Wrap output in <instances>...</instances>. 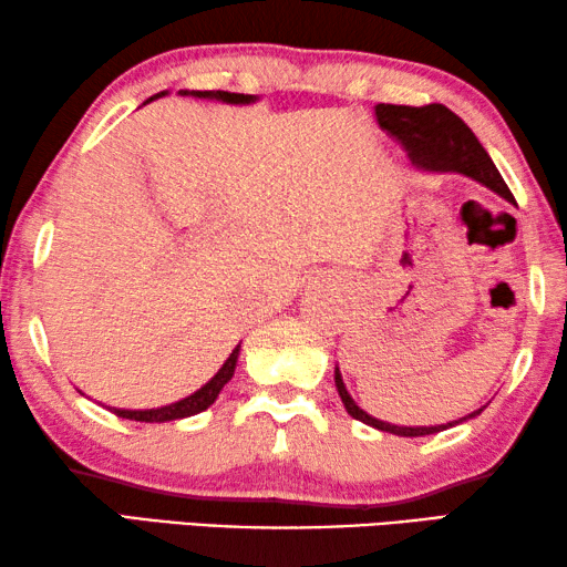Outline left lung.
Returning <instances> with one entry per match:
<instances>
[{
  "mask_svg": "<svg viewBox=\"0 0 567 567\" xmlns=\"http://www.w3.org/2000/svg\"><path fill=\"white\" fill-rule=\"evenodd\" d=\"M377 123L389 135L396 137L402 147L410 155L412 165L420 173H460L465 178L477 181L485 185L499 198L513 203V193L503 181V175L497 173L493 157L487 155L485 147L480 145L475 133L462 123V117L452 113L450 107L440 105V102H432V105L424 107H412V105H384L379 102L374 107ZM333 382H337V392L344 402L347 412L354 416V420L364 422L374 430H382L389 434H399V437H426V434H437L442 430H450L454 424H462L477 416L485 406H480L472 414L460 416V420L447 422V424H434V426H399L377 420V416L367 414L361 406L351 399L347 392L344 379H341L339 367L333 369Z\"/></svg>",
  "mask_w": 567,
  "mask_h": 567,
  "instance_id": "8db88e82",
  "label": "left lung"
}]
</instances>
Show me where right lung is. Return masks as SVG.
Masks as SVG:
<instances>
[{"label":"right lung","mask_w":567,"mask_h":567,"mask_svg":"<svg viewBox=\"0 0 567 567\" xmlns=\"http://www.w3.org/2000/svg\"><path fill=\"white\" fill-rule=\"evenodd\" d=\"M168 95V90L157 92V95L147 97L145 102H153L157 97H165ZM178 95H188V97H198V100H216V102H226V105H254L258 100L256 95H240V92H226V90H181ZM238 351L240 344L230 351V357L223 361V367L216 371V377L210 379V382L203 384L198 392L188 394L185 399H178V402L173 404H165V406H153V410H117V406H107L110 412H115L117 416H123V420H135V422H173V420H185V416H193V414H200L203 410H208V406L216 402L220 389L230 382V377H234L236 371V361H238Z\"/></svg>","instance_id":"1"}]
</instances>
